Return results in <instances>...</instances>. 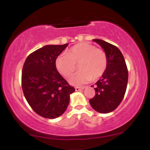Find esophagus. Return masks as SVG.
<instances>
[{
  "instance_id": "1",
  "label": "esophagus",
  "mask_w": 150,
  "mask_h": 150,
  "mask_svg": "<svg viewBox=\"0 0 150 150\" xmlns=\"http://www.w3.org/2000/svg\"><path fill=\"white\" fill-rule=\"evenodd\" d=\"M85 87H75V91H80V90H82V89H85Z\"/></svg>"
}]
</instances>
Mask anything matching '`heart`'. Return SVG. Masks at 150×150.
I'll list each match as a JSON object with an SVG mask.
<instances>
[{
    "mask_svg": "<svg viewBox=\"0 0 150 150\" xmlns=\"http://www.w3.org/2000/svg\"><path fill=\"white\" fill-rule=\"evenodd\" d=\"M55 64L58 71L66 77L79 64L80 71L70 76L69 82L73 85H82L104 75L107 68V57L102 49L88 43H80L70 48L68 53L59 55Z\"/></svg>",
    "mask_w": 150,
    "mask_h": 150,
    "instance_id": "heart-1",
    "label": "heart"
}]
</instances>
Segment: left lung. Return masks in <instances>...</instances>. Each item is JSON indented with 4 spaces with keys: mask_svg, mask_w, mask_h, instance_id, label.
<instances>
[{
    "mask_svg": "<svg viewBox=\"0 0 150 150\" xmlns=\"http://www.w3.org/2000/svg\"><path fill=\"white\" fill-rule=\"evenodd\" d=\"M93 41L104 50L107 68L101 78L95 83V96L89 99V104L97 112L107 113L116 109L123 100L128 84V71L124 57L116 46L101 39Z\"/></svg>",
    "mask_w": 150,
    "mask_h": 150,
    "instance_id": "1",
    "label": "left lung"
}]
</instances>
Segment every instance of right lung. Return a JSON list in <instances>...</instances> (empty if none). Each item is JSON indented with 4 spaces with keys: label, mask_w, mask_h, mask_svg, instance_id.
<instances>
[{
    "label": "right lung",
    "mask_w": 150,
    "mask_h": 150,
    "mask_svg": "<svg viewBox=\"0 0 150 150\" xmlns=\"http://www.w3.org/2000/svg\"><path fill=\"white\" fill-rule=\"evenodd\" d=\"M68 44L46 45L30 53L24 63L22 88L26 100L39 116L56 118L65 112L75 91L56 69V58Z\"/></svg>",
    "instance_id": "right-lung-1"
}]
</instances>
